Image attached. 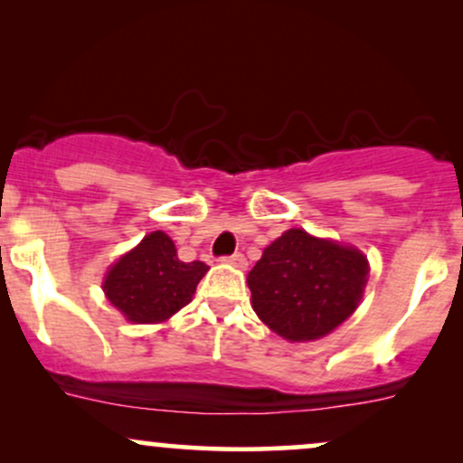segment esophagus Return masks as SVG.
<instances>
[{"label": "esophagus", "mask_w": 463, "mask_h": 463, "mask_svg": "<svg viewBox=\"0 0 463 463\" xmlns=\"http://www.w3.org/2000/svg\"><path fill=\"white\" fill-rule=\"evenodd\" d=\"M222 261L228 263V265H232V268H239V269H246V268H248L246 257H243L241 252L231 254V257H222Z\"/></svg>", "instance_id": "34e87169"}]
</instances>
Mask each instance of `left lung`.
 Listing matches in <instances>:
<instances>
[{
  "mask_svg": "<svg viewBox=\"0 0 463 463\" xmlns=\"http://www.w3.org/2000/svg\"><path fill=\"white\" fill-rule=\"evenodd\" d=\"M368 272L357 248L291 228L250 269L252 309L283 339H320L353 316Z\"/></svg>",
  "mask_w": 463,
  "mask_h": 463,
  "instance_id": "1",
  "label": "left lung"
}]
</instances>
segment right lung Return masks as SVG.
<instances>
[{
	"mask_svg": "<svg viewBox=\"0 0 463 463\" xmlns=\"http://www.w3.org/2000/svg\"><path fill=\"white\" fill-rule=\"evenodd\" d=\"M209 265L184 263L163 231L141 239L106 272L102 289L115 309L135 324L165 322L189 305Z\"/></svg>",
	"mask_w": 463,
	"mask_h": 463,
	"instance_id": "1",
	"label": "right lung"
}]
</instances>
